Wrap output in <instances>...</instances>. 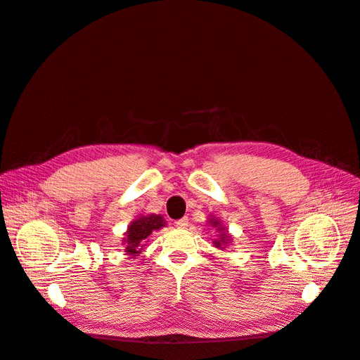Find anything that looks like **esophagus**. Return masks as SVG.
<instances>
[{
	"mask_svg": "<svg viewBox=\"0 0 360 360\" xmlns=\"http://www.w3.org/2000/svg\"><path fill=\"white\" fill-rule=\"evenodd\" d=\"M188 224H189V219H188V217H184V218H181V219H179V221H176V227H177V229H186V227H188Z\"/></svg>",
	"mask_w": 360,
	"mask_h": 360,
	"instance_id": "esophagus-1",
	"label": "esophagus"
}]
</instances>
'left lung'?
Listing matches in <instances>:
<instances>
[{"instance_id":"obj_1","label":"left lung","mask_w":360,"mask_h":360,"mask_svg":"<svg viewBox=\"0 0 360 360\" xmlns=\"http://www.w3.org/2000/svg\"><path fill=\"white\" fill-rule=\"evenodd\" d=\"M219 224V222L215 219V221H212V226L213 227H215V226H218ZM218 230H222L221 229V226H219V229ZM229 239H230V236H227L226 235V233H221V238L219 239H217L215 242H213V244H215V247H218V248H221L222 245H226V244H229Z\"/></svg>"}]
</instances>
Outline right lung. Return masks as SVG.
Returning a JSON list of instances; mask_svg holds the SVG:
<instances>
[{
  "instance_id": "right-lung-1",
  "label": "right lung",
  "mask_w": 360,
  "mask_h": 360,
  "mask_svg": "<svg viewBox=\"0 0 360 360\" xmlns=\"http://www.w3.org/2000/svg\"><path fill=\"white\" fill-rule=\"evenodd\" d=\"M165 226V221L160 215H148L141 217L136 221H133L130 227L127 229V238H124V242L127 244L125 247V252L134 256L139 255L143 242L147 239L154 230H159Z\"/></svg>"
}]
</instances>
